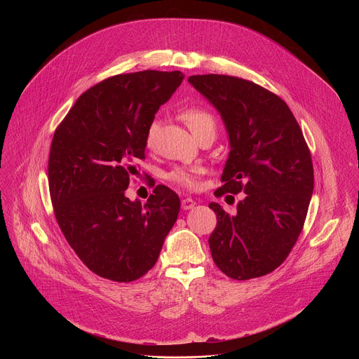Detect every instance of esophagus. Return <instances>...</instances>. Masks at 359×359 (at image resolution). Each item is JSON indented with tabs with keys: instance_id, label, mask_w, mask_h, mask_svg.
Returning a JSON list of instances; mask_svg holds the SVG:
<instances>
[{
	"instance_id": "34e87169",
	"label": "esophagus",
	"mask_w": 359,
	"mask_h": 359,
	"mask_svg": "<svg viewBox=\"0 0 359 359\" xmlns=\"http://www.w3.org/2000/svg\"><path fill=\"white\" fill-rule=\"evenodd\" d=\"M194 206H196V201H194L193 198L186 197V198L182 200V209H183V210H190V209H193Z\"/></svg>"
}]
</instances>
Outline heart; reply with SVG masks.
Here are the masks:
<instances>
[{
	"mask_svg": "<svg viewBox=\"0 0 359 359\" xmlns=\"http://www.w3.org/2000/svg\"><path fill=\"white\" fill-rule=\"evenodd\" d=\"M180 118L186 122V125L189 126V129L191 130V133L194 136L203 130H208V129L215 130V128H216L215 118L209 112L198 109V108H190V109L183 111ZM156 128H158L156 122H151L149 125V128L146 130V136H144L146 144H150L153 142V137H155V133H156ZM166 179L179 186L187 187V189H193L197 184L196 170L187 169V168H176V169L170 170L166 175Z\"/></svg>",
	"mask_w": 359,
	"mask_h": 359,
	"instance_id": "heart-1",
	"label": "heart"
}]
</instances>
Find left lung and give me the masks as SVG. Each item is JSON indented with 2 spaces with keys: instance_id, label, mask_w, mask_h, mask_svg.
Segmentation results:
<instances>
[{
  "instance_id": "1",
  "label": "left lung",
  "mask_w": 359,
  "mask_h": 359,
  "mask_svg": "<svg viewBox=\"0 0 359 359\" xmlns=\"http://www.w3.org/2000/svg\"><path fill=\"white\" fill-rule=\"evenodd\" d=\"M189 82L217 109L229 135L215 196L245 194L233 216L209 204L217 216L212 257L233 280L266 276L283 264L302 230L314 190L310 149L285 102L263 86L216 74Z\"/></svg>"
}]
</instances>
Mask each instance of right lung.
I'll list each match as a JSON object with an SVG mask.
<instances>
[{
  "label": "right lung",
  "mask_w": 359,
  "mask_h": 359,
  "mask_svg": "<svg viewBox=\"0 0 359 359\" xmlns=\"http://www.w3.org/2000/svg\"><path fill=\"white\" fill-rule=\"evenodd\" d=\"M180 71L111 76L83 92L50 143L48 183L57 222L96 276L130 283L156 264L180 198L158 184L146 204L125 190L144 159L146 130L180 86Z\"/></svg>",
  "instance_id": "obj_1"
}]
</instances>
